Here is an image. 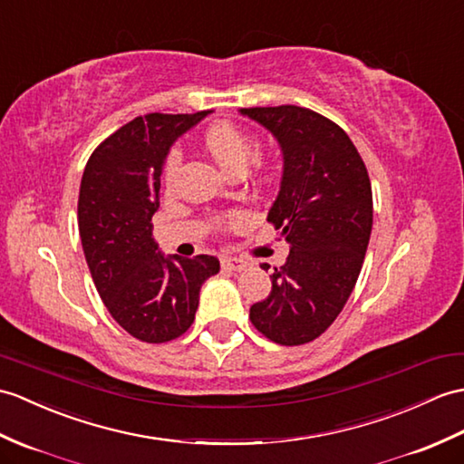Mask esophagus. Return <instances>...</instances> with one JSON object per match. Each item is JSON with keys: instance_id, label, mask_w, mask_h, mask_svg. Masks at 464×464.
Here are the masks:
<instances>
[{"instance_id": "34e87169", "label": "esophagus", "mask_w": 464, "mask_h": 464, "mask_svg": "<svg viewBox=\"0 0 464 464\" xmlns=\"http://www.w3.org/2000/svg\"><path fill=\"white\" fill-rule=\"evenodd\" d=\"M221 265L227 268V271H235V273H241L246 268V263L243 261V258H237V256H225Z\"/></svg>"}]
</instances>
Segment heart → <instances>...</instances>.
Instances as JSON below:
<instances>
[{
	"label": "heart",
	"instance_id": "b5f03b06",
	"mask_svg": "<svg viewBox=\"0 0 464 464\" xmlns=\"http://www.w3.org/2000/svg\"><path fill=\"white\" fill-rule=\"evenodd\" d=\"M203 146H206L213 160L218 161L223 169H227L229 174H233V171H243V168L246 166V160L253 156V140L246 136L241 128L227 122L211 126L209 130L203 134ZM179 161V150H169V154L164 161V179L168 183L174 181ZM239 219V215H233V218H229V225L237 223Z\"/></svg>",
	"mask_w": 464,
	"mask_h": 464
}]
</instances>
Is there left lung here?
<instances>
[{"label":"left lung","instance_id":"1","mask_svg":"<svg viewBox=\"0 0 464 464\" xmlns=\"http://www.w3.org/2000/svg\"><path fill=\"white\" fill-rule=\"evenodd\" d=\"M241 114L281 144V191L266 221L290 245L271 275V295L249 318L268 340L300 346L328 330L358 281L373 223L370 176L348 134L326 116L295 104Z\"/></svg>","mask_w":464,"mask_h":464}]
</instances>
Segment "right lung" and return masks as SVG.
Here are the masks:
<instances>
[{
    "label": "right lung",
    "mask_w": 464,
    "mask_h": 464,
    "mask_svg": "<svg viewBox=\"0 0 464 464\" xmlns=\"http://www.w3.org/2000/svg\"><path fill=\"white\" fill-rule=\"evenodd\" d=\"M211 111L138 116L86 161L79 233L92 281L111 316L148 343L179 338L196 318L201 285L218 256H164L154 241L160 178L171 144Z\"/></svg>",
    "instance_id": "add662e5"
}]
</instances>
